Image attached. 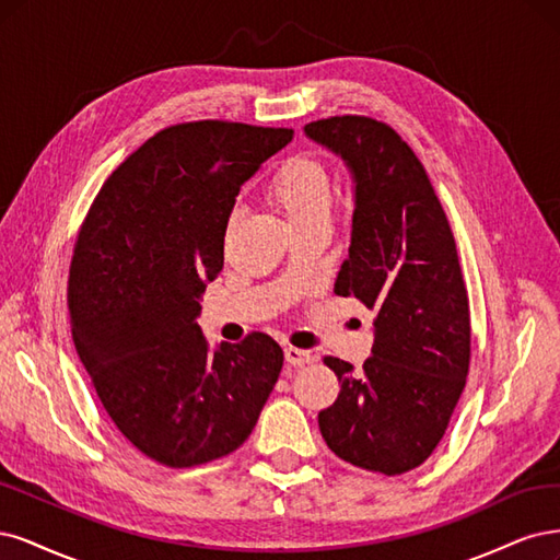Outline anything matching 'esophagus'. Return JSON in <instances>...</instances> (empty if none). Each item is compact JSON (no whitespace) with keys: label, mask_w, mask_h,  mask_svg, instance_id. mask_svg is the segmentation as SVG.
<instances>
[{"label":"esophagus","mask_w":560,"mask_h":560,"mask_svg":"<svg viewBox=\"0 0 560 560\" xmlns=\"http://www.w3.org/2000/svg\"><path fill=\"white\" fill-rule=\"evenodd\" d=\"M283 355H285V363L293 365V368H302V365L312 363V360H314V355H312L310 351L295 349V347H285V349H283Z\"/></svg>","instance_id":"obj_1"}]
</instances>
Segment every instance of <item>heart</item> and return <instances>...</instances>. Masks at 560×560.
I'll use <instances>...</instances> for the list:
<instances>
[{
  "mask_svg": "<svg viewBox=\"0 0 560 560\" xmlns=\"http://www.w3.org/2000/svg\"><path fill=\"white\" fill-rule=\"evenodd\" d=\"M267 200L272 202L291 230L302 228L306 223L328 221L330 205H332V182L318 160L312 158H291L272 174L267 182ZM240 228V213L234 211L228 225L225 237L232 240V234Z\"/></svg>",
  "mask_w": 560,
  "mask_h": 560,
  "instance_id": "1",
  "label": "heart"
}]
</instances>
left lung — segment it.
Here are the masks:
<instances>
[{"label":"left lung","instance_id":"left-lung-1","mask_svg":"<svg viewBox=\"0 0 560 560\" xmlns=\"http://www.w3.org/2000/svg\"><path fill=\"white\" fill-rule=\"evenodd\" d=\"M304 135L353 178L351 246L335 293L376 312L363 372L326 358L339 395L318 411L320 435L341 460L402 475L440 444L470 368L454 234L419 158L386 122L335 116L304 125Z\"/></svg>","mask_w":560,"mask_h":560}]
</instances>
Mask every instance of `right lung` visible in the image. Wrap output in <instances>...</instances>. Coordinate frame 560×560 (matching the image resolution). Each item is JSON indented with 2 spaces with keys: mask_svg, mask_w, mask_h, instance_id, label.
Masks as SVG:
<instances>
[{
  "mask_svg": "<svg viewBox=\"0 0 560 560\" xmlns=\"http://www.w3.org/2000/svg\"><path fill=\"white\" fill-rule=\"evenodd\" d=\"M293 130L200 120L151 137L106 178L69 267L71 337L116 428L192 467L240 448L283 368L272 337L211 349L200 300L223 269L240 188Z\"/></svg>",
  "mask_w": 560,
  "mask_h": 560,
  "instance_id": "obj_1",
  "label": "right lung"
}]
</instances>
